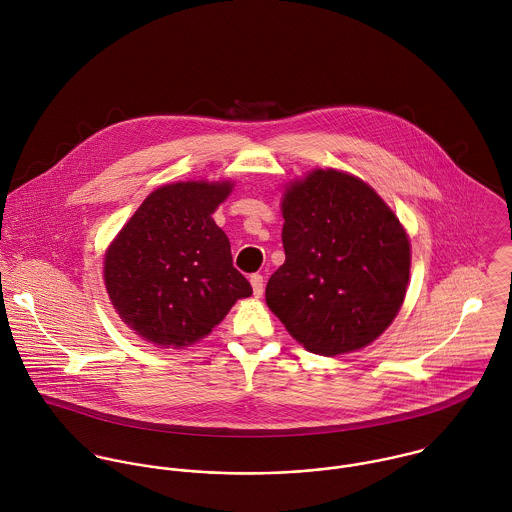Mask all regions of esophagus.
I'll return each mask as SVG.
<instances>
[{"label": "esophagus", "mask_w": 512, "mask_h": 512, "mask_svg": "<svg viewBox=\"0 0 512 512\" xmlns=\"http://www.w3.org/2000/svg\"><path fill=\"white\" fill-rule=\"evenodd\" d=\"M250 284H252V292L256 297H260L264 293V278L260 274H252Z\"/></svg>", "instance_id": "obj_1"}]
</instances>
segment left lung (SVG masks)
Segmentation results:
<instances>
[{
	"mask_svg": "<svg viewBox=\"0 0 512 512\" xmlns=\"http://www.w3.org/2000/svg\"><path fill=\"white\" fill-rule=\"evenodd\" d=\"M282 213L286 262L268 280V307L315 355L366 347L406 295L404 228L366 183L335 169L295 181Z\"/></svg>",
	"mask_w": 512,
	"mask_h": 512,
	"instance_id": "obj_1",
	"label": "left lung"
}]
</instances>
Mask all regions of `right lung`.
I'll return each instance as SVG.
<instances>
[{"mask_svg":"<svg viewBox=\"0 0 512 512\" xmlns=\"http://www.w3.org/2000/svg\"><path fill=\"white\" fill-rule=\"evenodd\" d=\"M230 183L187 181L153 191L104 262L106 290L128 327L155 345L185 347L209 335L250 282L232 266L213 213Z\"/></svg>","mask_w":512,"mask_h":512,"instance_id":"1","label":"right lung"}]
</instances>
